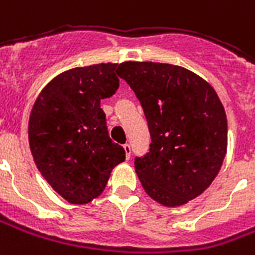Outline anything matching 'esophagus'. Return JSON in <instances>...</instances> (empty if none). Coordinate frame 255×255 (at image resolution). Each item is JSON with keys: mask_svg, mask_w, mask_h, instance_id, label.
Here are the masks:
<instances>
[{"mask_svg": "<svg viewBox=\"0 0 255 255\" xmlns=\"http://www.w3.org/2000/svg\"><path fill=\"white\" fill-rule=\"evenodd\" d=\"M123 147H124V152H126V157L129 158V156H131V145H129V143H126Z\"/></svg>", "mask_w": 255, "mask_h": 255, "instance_id": "1", "label": "esophagus"}]
</instances>
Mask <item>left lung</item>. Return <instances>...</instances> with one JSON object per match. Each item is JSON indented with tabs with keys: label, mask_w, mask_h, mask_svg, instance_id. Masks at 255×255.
<instances>
[{
	"label": "left lung",
	"mask_w": 255,
	"mask_h": 255,
	"mask_svg": "<svg viewBox=\"0 0 255 255\" xmlns=\"http://www.w3.org/2000/svg\"><path fill=\"white\" fill-rule=\"evenodd\" d=\"M117 74L139 99L152 138L150 152L135 160L147 195L179 207L202 195L227 154L225 109L207 81L182 66L123 62Z\"/></svg>",
	"instance_id": "1"
}]
</instances>
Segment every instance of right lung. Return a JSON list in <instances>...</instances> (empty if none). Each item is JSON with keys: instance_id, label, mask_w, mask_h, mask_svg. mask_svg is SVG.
Returning <instances> with one entry per match:
<instances>
[{"instance_id": "right-lung-1", "label": "right lung", "mask_w": 255, "mask_h": 255, "mask_svg": "<svg viewBox=\"0 0 255 255\" xmlns=\"http://www.w3.org/2000/svg\"><path fill=\"white\" fill-rule=\"evenodd\" d=\"M117 63L74 67L48 83L28 119V143L37 168L58 195L87 204L102 195L116 165L126 160L109 138L101 99L119 88Z\"/></svg>"}]
</instances>
